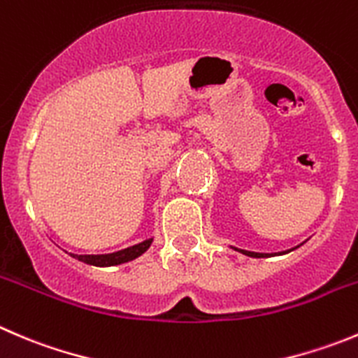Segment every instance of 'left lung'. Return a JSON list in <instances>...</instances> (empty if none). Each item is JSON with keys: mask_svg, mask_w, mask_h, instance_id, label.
<instances>
[{"mask_svg": "<svg viewBox=\"0 0 358 358\" xmlns=\"http://www.w3.org/2000/svg\"><path fill=\"white\" fill-rule=\"evenodd\" d=\"M234 250H238V248H234ZM238 252L245 253V255H248V257H257V259H259V257H267V255H269V253H257V252H246V250H238Z\"/></svg>", "mask_w": 358, "mask_h": 358, "instance_id": "left-lung-1", "label": "left lung"}]
</instances>
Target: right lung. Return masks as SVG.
Instances as JSON below:
<instances>
[{
	"mask_svg": "<svg viewBox=\"0 0 358 358\" xmlns=\"http://www.w3.org/2000/svg\"><path fill=\"white\" fill-rule=\"evenodd\" d=\"M152 245V239H147L143 243H138V245L129 246L126 250H120L115 253H105V255H75L71 253L75 259L82 260L85 264H92V266H117V264H124L127 260H133L136 257H140L141 253H145L148 250V246Z\"/></svg>",
	"mask_w": 358,
	"mask_h": 358,
	"instance_id": "1",
	"label": "right lung"
}]
</instances>
